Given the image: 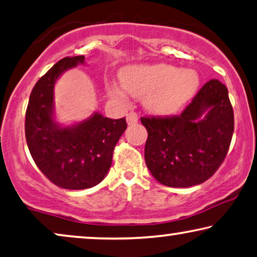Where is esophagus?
<instances>
[{
  "label": "esophagus",
  "instance_id": "1",
  "mask_svg": "<svg viewBox=\"0 0 257 257\" xmlns=\"http://www.w3.org/2000/svg\"><path fill=\"white\" fill-rule=\"evenodd\" d=\"M125 120H127V123L129 125H134V124L137 123V121H139V116H137L136 113L132 111V113L127 114V117H125Z\"/></svg>",
  "mask_w": 257,
  "mask_h": 257
}]
</instances>
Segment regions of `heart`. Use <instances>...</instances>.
I'll return each mask as SVG.
<instances>
[{
  "label": "heart",
  "instance_id": "heart-1",
  "mask_svg": "<svg viewBox=\"0 0 257 257\" xmlns=\"http://www.w3.org/2000/svg\"><path fill=\"white\" fill-rule=\"evenodd\" d=\"M120 79L129 94L142 97L147 110L162 116L178 111L199 85L192 70H179L168 64L133 65L121 71ZM107 91L115 99H125V91L115 82H108Z\"/></svg>",
  "mask_w": 257,
  "mask_h": 257
}]
</instances>
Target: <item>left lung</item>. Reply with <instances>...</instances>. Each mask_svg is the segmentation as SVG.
I'll return each instance as SVG.
<instances>
[{
  "label": "left lung",
  "mask_w": 257,
  "mask_h": 257,
  "mask_svg": "<svg viewBox=\"0 0 257 257\" xmlns=\"http://www.w3.org/2000/svg\"><path fill=\"white\" fill-rule=\"evenodd\" d=\"M148 130L146 164L170 187H190L214 175L225 160L234 132L228 89L212 79L179 116L142 117Z\"/></svg>",
  "instance_id": "8db88e82"
}]
</instances>
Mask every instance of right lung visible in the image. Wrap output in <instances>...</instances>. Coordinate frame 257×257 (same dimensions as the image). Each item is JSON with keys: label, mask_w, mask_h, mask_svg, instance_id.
<instances>
[{"label": "right lung", "mask_w": 257, "mask_h": 257, "mask_svg": "<svg viewBox=\"0 0 257 257\" xmlns=\"http://www.w3.org/2000/svg\"><path fill=\"white\" fill-rule=\"evenodd\" d=\"M84 64L85 56H75L53 65L35 85L25 114L32 160L53 184L67 190L89 189L106 177L114 148L127 128L124 117L111 120L99 111L70 125L56 121V82L64 72Z\"/></svg>", "instance_id": "obj_1"}]
</instances>
